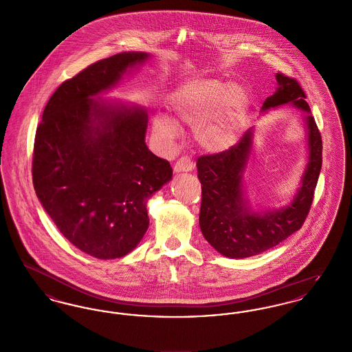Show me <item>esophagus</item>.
Segmentation results:
<instances>
[{"mask_svg":"<svg viewBox=\"0 0 352 352\" xmlns=\"http://www.w3.org/2000/svg\"><path fill=\"white\" fill-rule=\"evenodd\" d=\"M194 168V164L191 162L190 158L187 157H182L179 158L175 165H174V171L175 173H181V171H191Z\"/></svg>","mask_w":352,"mask_h":352,"instance_id":"34e87169","label":"esophagus"}]
</instances>
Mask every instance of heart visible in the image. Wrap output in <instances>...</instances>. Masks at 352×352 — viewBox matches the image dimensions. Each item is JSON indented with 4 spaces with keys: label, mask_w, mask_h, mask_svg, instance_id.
<instances>
[{
    "label": "heart",
    "mask_w": 352,
    "mask_h": 352,
    "mask_svg": "<svg viewBox=\"0 0 352 352\" xmlns=\"http://www.w3.org/2000/svg\"><path fill=\"white\" fill-rule=\"evenodd\" d=\"M168 109L177 124L194 128L195 141L201 149L221 153L236 145L243 133L250 98L239 84L199 78L173 92ZM173 122L165 113H155L154 133L164 141H173L178 134Z\"/></svg>",
    "instance_id": "b5f03b06"
}]
</instances>
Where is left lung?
I'll return each instance as SVG.
<instances>
[{"mask_svg": "<svg viewBox=\"0 0 352 352\" xmlns=\"http://www.w3.org/2000/svg\"><path fill=\"white\" fill-rule=\"evenodd\" d=\"M276 92L261 112L290 104L303 112L307 132V164L293 201L278 210L253 211L244 195L243 175L251 157L254 128L228 151L201 155L197 168L201 184L199 226L204 239L223 256L244 258L276 247L298 231L310 211L322 168V138L298 82L276 74Z\"/></svg>", "mask_w": 352, "mask_h": 352, "instance_id": "1", "label": "left lung"}]
</instances>
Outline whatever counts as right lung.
Here are the masks:
<instances>
[{
	"mask_svg": "<svg viewBox=\"0 0 352 352\" xmlns=\"http://www.w3.org/2000/svg\"><path fill=\"white\" fill-rule=\"evenodd\" d=\"M149 54L99 60L60 84L36 128L33 184L60 234L101 260L133 251L149 227L146 203L173 177L146 144L148 112L95 99Z\"/></svg>",
	"mask_w": 352,
	"mask_h": 352,
	"instance_id": "obj_1",
	"label": "right lung"
}]
</instances>
